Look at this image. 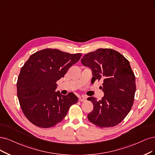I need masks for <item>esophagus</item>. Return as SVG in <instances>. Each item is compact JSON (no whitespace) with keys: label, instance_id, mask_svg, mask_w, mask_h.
Here are the masks:
<instances>
[{"label":"esophagus","instance_id":"esophagus-1","mask_svg":"<svg viewBox=\"0 0 155 155\" xmlns=\"http://www.w3.org/2000/svg\"><path fill=\"white\" fill-rule=\"evenodd\" d=\"M85 100H86V98L84 96H80L78 98V100L80 101H85Z\"/></svg>","mask_w":155,"mask_h":155}]
</instances>
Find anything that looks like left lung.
Returning a JSON list of instances; mask_svg holds the SVG:
<instances>
[{"instance_id":"left-lung-1","label":"left lung","mask_w":155,"mask_h":155,"mask_svg":"<svg viewBox=\"0 0 155 155\" xmlns=\"http://www.w3.org/2000/svg\"><path fill=\"white\" fill-rule=\"evenodd\" d=\"M92 71L91 82L103 81L104 96L100 100L89 97L93 110L87 118L96 126L108 128L116 126L128 115L134 104L135 77L129 61L117 51L99 48L86 54L81 59Z\"/></svg>"}]
</instances>
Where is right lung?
Here are the masks:
<instances>
[{
	"label": "right lung",
	"instance_id": "1",
	"mask_svg": "<svg viewBox=\"0 0 155 155\" xmlns=\"http://www.w3.org/2000/svg\"><path fill=\"white\" fill-rule=\"evenodd\" d=\"M81 56L57 49H43L31 55L21 68L17 96L23 112L32 124L40 128L54 127L77 103L78 98L73 93L64 96L55 89L57 81Z\"/></svg>",
	"mask_w": 155,
	"mask_h": 155
}]
</instances>
